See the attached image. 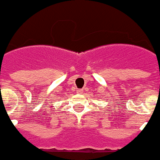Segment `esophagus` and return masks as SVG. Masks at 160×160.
Masks as SVG:
<instances>
[{"label":"esophagus","instance_id":"obj_1","mask_svg":"<svg viewBox=\"0 0 160 160\" xmlns=\"http://www.w3.org/2000/svg\"><path fill=\"white\" fill-rule=\"evenodd\" d=\"M78 94H82L83 93L82 89H79V90H78Z\"/></svg>","mask_w":160,"mask_h":160}]
</instances>
